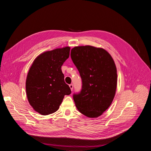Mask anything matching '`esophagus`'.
Instances as JSON below:
<instances>
[{
  "instance_id": "34e87169",
  "label": "esophagus",
  "mask_w": 151,
  "mask_h": 151,
  "mask_svg": "<svg viewBox=\"0 0 151 151\" xmlns=\"http://www.w3.org/2000/svg\"><path fill=\"white\" fill-rule=\"evenodd\" d=\"M69 87H70V88L71 91H72V90H73V85H72V84H70V85H69Z\"/></svg>"
}]
</instances>
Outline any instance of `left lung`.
I'll list each match as a JSON object with an SVG mask.
<instances>
[{
	"label": "left lung",
	"mask_w": 151,
	"mask_h": 151,
	"mask_svg": "<svg viewBox=\"0 0 151 151\" xmlns=\"http://www.w3.org/2000/svg\"><path fill=\"white\" fill-rule=\"evenodd\" d=\"M71 58L82 79V89L73 95L76 106L89 118L101 116L110 106L117 86L116 67L113 58L102 48L75 47Z\"/></svg>",
	"instance_id": "1"
}]
</instances>
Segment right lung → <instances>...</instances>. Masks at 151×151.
Instances as JSON below:
<instances>
[{"mask_svg":"<svg viewBox=\"0 0 151 151\" xmlns=\"http://www.w3.org/2000/svg\"><path fill=\"white\" fill-rule=\"evenodd\" d=\"M70 50L65 47L43 52L35 59L29 68L26 81L27 98L34 110L41 115L57 111L64 96L71 93L61 70L69 57Z\"/></svg>","mask_w":151,"mask_h":151,"instance_id":"1","label":"right lung"}]
</instances>
